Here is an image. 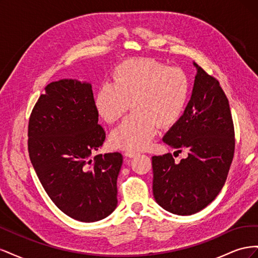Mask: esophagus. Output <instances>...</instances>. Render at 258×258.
<instances>
[{
	"label": "esophagus",
	"mask_w": 258,
	"mask_h": 258,
	"mask_svg": "<svg viewBox=\"0 0 258 258\" xmlns=\"http://www.w3.org/2000/svg\"><path fill=\"white\" fill-rule=\"evenodd\" d=\"M137 155H139V153H137V152H126V153H124V156H126V157H129V158H134V157H136Z\"/></svg>",
	"instance_id": "obj_1"
}]
</instances>
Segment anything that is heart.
Here are the masks:
<instances>
[{"mask_svg":"<svg viewBox=\"0 0 258 258\" xmlns=\"http://www.w3.org/2000/svg\"><path fill=\"white\" fill-rule=\"evenodd\" d=\"M189 95L188 77L178 68H169L154 58H138L117 66L111 83L95 96V108L107 123L115 122L131 102L134 114L110 134L113 147L144 150L160 126L174 123L182 115Z\"/></svg>","mask_w":258,"mask_h":258,"instance_id":"obj_1","label":"heart"}]
</instances>
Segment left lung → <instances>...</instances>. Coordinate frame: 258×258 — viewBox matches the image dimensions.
<instances>
[{"instance_id": "1", "label": "left lung", "mask_w": 258, "mask_h": 258, "mask_svg": "<svg viewBox=\"0 0 258 258\" xmlns=\"http://www.w3.org/2000/svg\"><path fill=\"white\" fill-rule=\"evenodd\" d=\"M191 97L183 115L162 141L188 156L175 163L170 153L153 156V194L170 213L191 215L205 209L223 188L235 152L228 99L220 83L197 63Z\"/></svg>"}]
</instances>
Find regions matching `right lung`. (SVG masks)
Here are the masks:
<instances>
[{
  "instance_id": "add662e5",
  "label": "right lung",
  "mask_w": 258,
  "mask_h": 258,
  "mask_svg": "<svg viewBox=\"0 0 258 258\" xmlns=\"http://www.w3.org/2000/svg\"><path fill=\"white\" fill-rule=\"evenodd\" d=\"M92 86L63 79L46 86L29 120L30 160L45 191L62 212L92 223L117 207L119 153L91 155L105 140Z\"/></svg>"
}]
</instances>
